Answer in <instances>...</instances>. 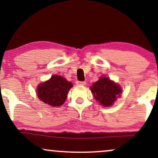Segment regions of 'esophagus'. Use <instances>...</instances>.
<instances>
[{"instance_id": "obj_1", "label": "esophagus", "mask_w": 158, "mask_h": 158, "mask_svg": "<svg viewBox=\"0 0 158 158\" xmlns=\"http://www.w3.org/2000/svg\"><path fill=\"white\" fill-rule=\"evenodd\" d=\"M76 83H77V85H85V84H86L85 81H77Z\"/></svg>"}]
</instances>
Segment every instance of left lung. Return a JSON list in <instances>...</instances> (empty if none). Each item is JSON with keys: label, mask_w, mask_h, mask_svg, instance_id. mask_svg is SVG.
Returning a JSON list of instances; mask_svg holds the SVG:
<instances>
[{"label": "left lung", "mask_w": 158, "mask_h": 158, "mask_svg": "<svg viewBox=\"0 0 158 158\" xmlns=\"http://www.w3.org/2000/svg\"><path fill=\"white\" fill-rule=\"evenodd\" d=\"M90 90L99 104L108 107L113 105L122 92L119 85L106 77H101L90 87Z\"/></svg>", "instance_id": "1"}]
</instances>
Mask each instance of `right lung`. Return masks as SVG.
I'll return each instance as SVG.
<instances>
[{
	"mask_svg": "<svg viewBox=\"0 0 158 158\" xmlns=\"http://www.w3.org/2000/svg\"><path fill=\"white\" fill-rule=\"evenodd\" d=\"M72 87L73 84L64 77L52 76L50 80L39 85L37 90L38 97L39 99L50 106H61L66 100L69 90Z\"/></svg>",
	"mask_w": 158,
	"mask_h": 158,
	"instance_id": "obj_1",
	"label": "right lung"
}]
</instances>
